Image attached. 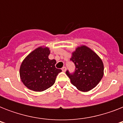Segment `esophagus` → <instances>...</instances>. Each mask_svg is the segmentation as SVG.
Segmentation results:
<instances>
[{"label": "esophagus", "mask_w": 123, "mask_h": 123, "mask_svg": "<svg viewBox=\"0 0 123 123\" xmlns=\"http://www.w3.org/2000/svg\"><path fill=\"white\" fill-rule=\"evenodd\" d=\"M66 70V68L65 66H64V67H62V71H64V72H65Z\"/></svg>", "instance_id": "1"}]
</instances>
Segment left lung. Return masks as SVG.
<instances>
[{
    "instance_id": "8db88e82",
    "label": "left lung",
    "mask_w": 123,
    "mask_h": 123,
    "mask_svg": "<svg viewBox=\"0 0 123 123\" xmlns=\"http://www.w3.org/2000/svg\"><path fill=\"white\" fill-rule=\"evenodd\" d=\"M70 61L75 65V71L66 73L71 84L81 91H89L97 86L103 76L104 66L99 57L87 46H79L72 53Z\"/></svg>"
}]
</instances>
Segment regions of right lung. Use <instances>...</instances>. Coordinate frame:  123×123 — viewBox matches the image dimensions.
Returning a JSON list of instances; mask_svg holds the SVG:
<instances>
[{
	"label": "right lung",
	"mask_w": 123,
	"mask_h": 123,
	"mask_svg": "<svg viewBox=\"0 0 123 123\" xmlns=\"http://www.w3.org/2000/svg\"><path fill=\"white\" fill-rule=\"evenodd\" d=\"M50 53L48 47L40 46L30 53L22 62L20 79L28 89L41 92L54 84L62 70L55 68V60L48 59Z\"/></svg>",
	"instance_id": "1"
}]
</instances>
